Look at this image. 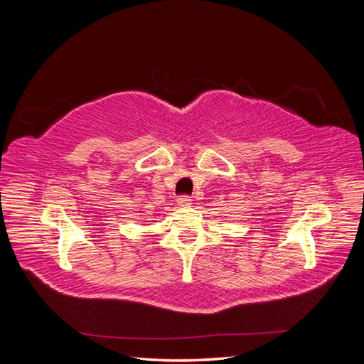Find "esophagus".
Returning <instances> with one entry per match:
<instances>
[{"label": "esophagus", "mask_w": 364, "mask_h": 364, "mask_svg": "<svg viewBox=\"0 0 364 364\" xmlns=\"http://www.w3.org/2000/svg\"><path fill=\"white\" fill-rule=\"evenodd\" d=\"M178 203H179V206H190L191 205V197L190 196H181L179 199H178Z\"/></svg>", "instance_id": "esophagus-1"}]
</instances>
